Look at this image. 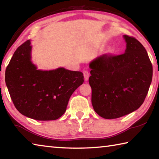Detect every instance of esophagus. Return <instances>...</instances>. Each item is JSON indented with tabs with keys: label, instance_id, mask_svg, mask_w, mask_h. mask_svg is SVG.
Listing matches in <instances>:
<instances>
[{
	"label": "esophagus",
	"instance_id": "1",
	"mask_svg": "<svg viewBox=\"0 0 159 159\" xmlns=\"http://www.w3.org/2000/svg\"><path fill=\"white\" fill-rule=\"evenodd\" d=\"M83 76H84V79L85 81H87V80H88V79H89V73H88V71H86V70H85V71H83Z\"/></svg>",
	"mask_w": 159,
	"mask_h": 159
}]
</instances>
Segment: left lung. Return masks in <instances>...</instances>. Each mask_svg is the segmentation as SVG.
<instances>
[{
    "label": "left lung",
    "instance_id": "left-lung-1",
    "mask_svg": "<svg viewBox=\"0 0 159 159\" xmlns=\"http://www.w3.org/2000/svg\"><path fill=\"white\" fill-rule=\"evenodd\" d=\"M123 38L124 53L104 54L90 64L93 109L106 119L120 118L139 108L152 80L153 67L147 50L135 38Z\"/></svg>",
    "mask_w": 159,
    "mask_h": 159
}]
</instances>
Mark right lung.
<instances>
[{"label":"right lung","instance_id":"right-lung-1","mask_svg":"<svg viewBox=\"0 0 159 159\" xmlns=\"http://www.w3.org/2000/svg\"><path fill=\"white\" fill-rule=\"evenodd\" d=\"M30 40L17 48L5 70V83L19 112L38 120L58 119L69 98L83 84L80 71L38 70L31 61Z\"/></svg>","mask_w":159,"mask_h":159}]
</instances>
